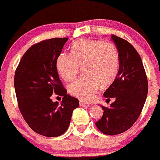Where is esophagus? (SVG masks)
Here are the masks:
<instances>
[{
  "instance_id": "34e87169",
  "label": "esophagus",
  "mask_w": 160,
  "mask_h": 160,
  "mask_svg": "<svg viewBox=\"0 0 160 160\" xmlns=\"http://www.w3.org/2000/svg\"><path fill=\"white\" fill-rule=\"evenodd\" d=\"M79 104L80 105H88V103L85 102H83L82 100H79Z\"/></svg>"
}]
</instances>
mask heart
I'll use <instances>...</instances> for the list:
<instances>
[{"label":"heart","instance_id":"b5f03b06","mask_svg":"<svg viewBox=\"0 0 160 160\" xmlns=\"http://www.w3.org/2000/svg\"><path fill=\"white\" fill-rule=\"evenodd\" d=\"M120 65L118 48L112 42L83 39L72 48V53L62 52L56 62L60 76L66 82L72 81L82 66L84 75L68 85V92L84 101L96 97L99 85H109L116 79Z\"/></svg>","mask_w":160,"mask_h":160}]
</instances>
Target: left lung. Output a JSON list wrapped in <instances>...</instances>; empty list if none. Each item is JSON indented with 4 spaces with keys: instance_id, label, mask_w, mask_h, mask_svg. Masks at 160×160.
<instances>
[{
    "instance_id": "obj_1",
    "label": "left lung",
    "mask_w": 160,
    "mask_h": 160,
    "mask_svg": "<svg viewBox=\"0 0 160 160\" xmlns=\"http://www.w3.org/2000/svg\"><path fill=\"white\" fill-rule=\"evenodd\" d=\"M118 48L120 65L116 79L104 92L107 100L115 98L110 108L102 106L103 116L95 126L105 135L128 130L139 118L148 93V80L140 55L125 39L112 34ZM106 100V101H107Z\"/></svg>"
}]
</instances>
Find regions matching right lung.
Segmentation results:
<instances>
[{
	"mask_svg": "<svg viewBox=\"0 0 160 160\" xmlns=\"http://www.w3.org/2000/svg\"><path fill=\"white\" fill-rule=\"evenodd\" d=\"M68 38L42 41L29 48L14 75V88L20 112L31 129L47 137L64 134L78 99L67 94L59 78L56 62ZM62 96L59 106L52 93Z\"/></svg>",
	"mask_w": 160,
	"mask_h": 160,
	"instance_id": "add662e5",
	"label": "right lung"
}]
</instances>
